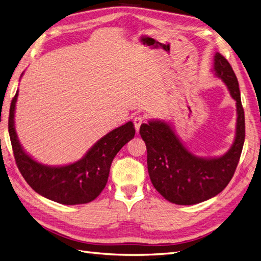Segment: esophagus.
<instances>
[{
  "label": "esophagus",
  "mask_w": 261,
  "mask_h": 261,
  "mask_svg": "<svg viewBox=\"0 0 261 261\" xmlns=\"http://www.w3.org/2000/svg\"><path fill=\"white\" fill-rule=\"evenodd\" d=\"M145 121H146V118L143 115H136L135 117H134V121L133 122H134V125H135V129H136L137 133L139 132L140 125L143 124V123H145Z\"/></svg>",
  "instance_id": "obj_1"
}]
</instances>
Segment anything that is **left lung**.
<instances>
[{
    "instance_id": "1",
    "label": "left lung",
    "mask_w": 261,
    "mask_h": 261,
    "mask_svg": "<svg viewBox=\"0 0 261 261\" xmlns=\"http://www.w3.org/2000/svg\"><path fill=\"white\" fill-rule=\"evenodd\" d=\"M213 70L236 101L235 139L227 152L218 158L197 156L167 122L155 120L140 126L139 134L147 147L150 179L156 191L173 203L189 206L217 196L230 183L240 161L245 140V115L238 78L220 53L215 55Z\"/></svg>"
}]
</instances>
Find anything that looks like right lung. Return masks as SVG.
I'll list each match as a JSON object with an SVG mask.
<instances>
[{
    "label": "right lung",
    "mask_w": 261,
    "mask_h": 261,
    "mask_svg": "<svg viewBox=\"0 0 261 261\" xmlns=\"http://www.w3.org/2000/svg\"><path fill=\"white\" fill-rule=\"evenodd\" d=\"M18 91L12 100L9 133L15 161L22 177L36 193L63 204H81L96 199L103 191L116 153L135 136L127 122L99 139L81 160L62 167H50L34 160L22 149L14 125Z\"/></svg>",
    "instance_id": "add662e5"
}]
</instances>
